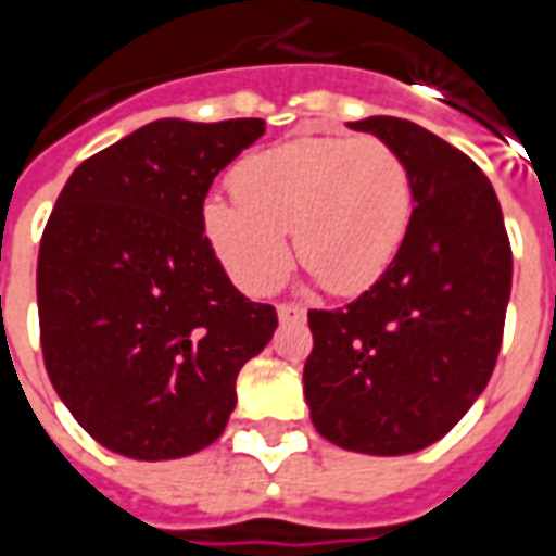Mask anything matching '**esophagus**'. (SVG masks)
Listing matches in <instances>:
<instances>
[{
    "label": "esophagus",
    "instance_id": "34e87169",
    "mask_svg": "<svg viewBox=\"0 0 556 556\" xmlns=\"http://www.w3.org/2000/svg\"><path fill=\"white\" fill-rule=\"evenodd\" d=\"M278 320H281V323L305 320V308H302V305H290V302H281V305H278Z\"/></svg>",
    "mask_w": 556,
    "mask_h": 556
}]
</instances>
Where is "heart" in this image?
Wrapping results in <instances>:
<instances>
[{
    "label": "heart",
    "mask_w": 556,
    "mask_h": 556,
    "mask_svg": "<svg viewBox=\"0 0 556 556\" xmlns=\"http://www.w3.org/2000/svg\"><path fill=\"white\" fill-rule=\"evenodd\" d=\"M236 200L208 197L200 227L227 275L269 293L290 269V245L332 293L380 281L413 215L407 161L377 137L305 134L260 149L233 170Z\"/></svg>",
    "instance_id": "heart-1"
}]
</instances>
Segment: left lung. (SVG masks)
<instances>
[{"mask_svg":"<svg viewBox=\"0 0 556 556\" xmlns=\"http://www.w3.org/2000/svg\"><path fill=\"white\" fill-rule=\"evenodd\" d=\"M407 161L413 215L392 266L359 299L308 311L311 422L365 455H410L446 437L497 365L511 248L488 176L460 149L395 116L350 122Z\"/></svg>","mask_w":556,"mask_h":556,"instance_id":"left-lung-1","label":"left lung"}]
</instances>
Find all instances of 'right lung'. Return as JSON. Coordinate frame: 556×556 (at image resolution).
I'll return each mask as SVG.
<instances>
[{
    "label": "right lung",
    "mask_w": 556,
    "mask_h": 556,
    "mask_svg": "<svg viewBox=\"0 0 556 556\" xmlns=\"http://www.w3.org/2000/svg\"><path fill=\"white\" fill-rule=\"evenodd\" d=\"M263 119H159L71 173L38 251L50 383L83 431L137 460L215 443L236 377L269 344L271 305L245 299L200 212Z\"/></svg>",
    "instance_id": "add662e5"
}]
</instances>
